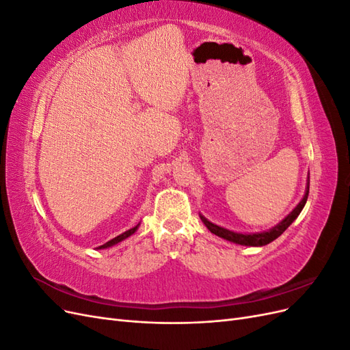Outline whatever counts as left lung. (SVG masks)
<instances>
[{
  "mask_svg": "<svg viewBox=\"0 0 350 350\" xmlns=\"http://www.w3.org/2000/svg\"><path fill=\"white\" fill-rule=\"evenodd\" d=\"M308 193H310V184L308 187H306V191H305V196L304 198L301 200V203L296 206L292 213L286 216L279 225L274 226L273 229L267 230V232H261V234H251V235H243V234H237V232H232V230H228L225 228H220L217 225H213L211 221H208L206 217L200 216V219L203 220V224L207 226V229L211 232V234H215L220 238L224 239H228L230 242H235V243H239V245H248V247H262V245H267V243H270L271 241H274L276 238H279L283 232L288 229L292 221L299 216V213L302 211L305 203H306V198H308Z\"/></svg>",
  "mask_w": 350,
  "mask_h": 350,
  "instance_id": "left-lung-1",
  "label": "left lung"
}]
</instances>
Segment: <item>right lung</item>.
Masks as SVG:
<instances>
[{"mask_svg":"<svg viewBox=\"0 0 350 350\" xmlns=\"http://www.w3.org/2000/svg\"><path fill=\"white\" fill-rule=\"evenodd\" d=\"M137 228H139V225H137V226H134V228H131L130 230H126V232H124V234H121V235H118V237H115L113 239L108 241L107 243H103V245H100L99 248H108V247H112V245H115V243H118V242L124 241L125 238H129L130 235H133V234H134V232L137 230Z\"/></svg>","mask_w":350,"mask_h":350,"instance_id":"add662e5","label":"right lung"}]
</instances>
